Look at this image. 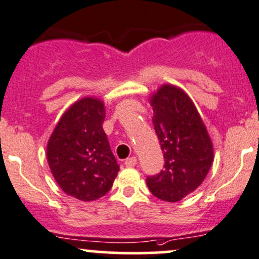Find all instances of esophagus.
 I'll use <instances>...</instances> for the list:
<instances>
[{"mask_svg":"<svg viewBox=\"0 0 259 259\" xmlns=\"http://www.w3.org/2000/svg\"><path fill=\"white\" fill-rule=\"evenodd\" d=\"M137 163H138V159H137V156H132V158H127L126 160H125V165L126 166H129V168H132V166H135L137 165Z\"/></svg>","mask_w":259,"mask_h":259,"instance_id":"34e87169","label":"esophagus"}]
</instances>
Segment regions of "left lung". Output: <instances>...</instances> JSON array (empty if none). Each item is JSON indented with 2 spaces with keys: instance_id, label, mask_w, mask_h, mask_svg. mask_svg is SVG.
Returning a JSON list of instances; mask_svg holds the SVG:
<instances>
[{
  "instance_id": "1",
  "label": "left lung",
  "mask_w": 259,
  "mask_h": 259,
  "mask_svg": "<svg viewBox=\"0 0 259 259\" xmlns=\"http://www.w3.org/2000/svg\"><path fill=\"white\" fill-rule=\"evenodd\" d=\"M153 124L164 151V169L146 178L154 197L179 202L203 183L213 163V144L189 96L163 85L150 99Z\"/></svg>"
}]
</instances>
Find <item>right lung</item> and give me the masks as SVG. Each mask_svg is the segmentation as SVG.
I'll use <instances>...</instances> for the list:
<instances>
[{"label": "right lung", "instance_id": "right-lung-1", "mask_svg": "<svg viewBox=\"0 0 259 259\" xmlns=\"http://www.w3.org/2000/svg\"><path fill=\"white\" fill-rule=\"evenodd\" d=\"M104 103L83 98L72 104L48 143V161L66 194L91 202L105 195L120 170L103 129Z\"/></svg>", "mask_w": 259, "mask_h": 259}]
</instances>
